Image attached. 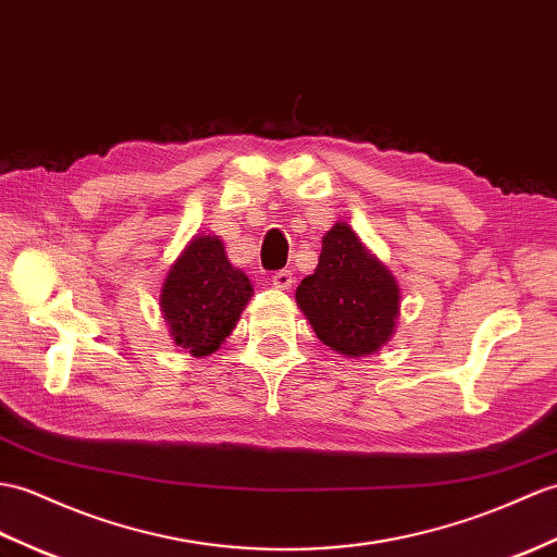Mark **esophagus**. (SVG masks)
<instances>
[{"label": "esophagus", "instance_id": "1", "mask_svg": "<svg viewBox=\"0 0 557 557\" xmlns=\"http://www.w3.org/2000/svg\"><path fill=\"white\" fill-rule=\"evenodd\" d=\"M273 284H275V289H282V292L292 289V284H294L292 270H280V273H275L273 275Z\"/></svg>", "mask_w": 557, "mask_h": 557}]
</instances>
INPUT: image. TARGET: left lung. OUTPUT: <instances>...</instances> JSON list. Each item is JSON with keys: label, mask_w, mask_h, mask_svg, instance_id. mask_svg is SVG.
Instances as JSON below:
<instances>
[{"label": "left lung", "mask_w": 557, "mask_h": 557, "mask_svg": "<svg viewBox=\"0 0 557 557\" xmlns=\"http://www.w3.org/2000/svg\"><path fill=\"white\" fill-rule=\"evenodd\" d=\"M296 304L322 344L346 358H366L394 337L400 289L356 232L334 223L322 237L315 273L296 287Z\"/></svg>", "instance_id": "obj_1"}]
</instances>
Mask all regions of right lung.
<instances>
[{
  "label": "right lung",
  "instance_id": "obj_1",
  "mask_svg": "<svg viewBox=\"0 0 557 557\" xmlns=\"http://www.w3.org/2000/svg\"><path fill=\"white\" fill-rule=\"evenodd\" d=\"M253 296V284L232 268L215 235H194L168 270L161 313L180 348L194 358L218 351Z\"/></svg>",
  "mask_w": 557,
  "mask_h": 557
}]
</instances>
